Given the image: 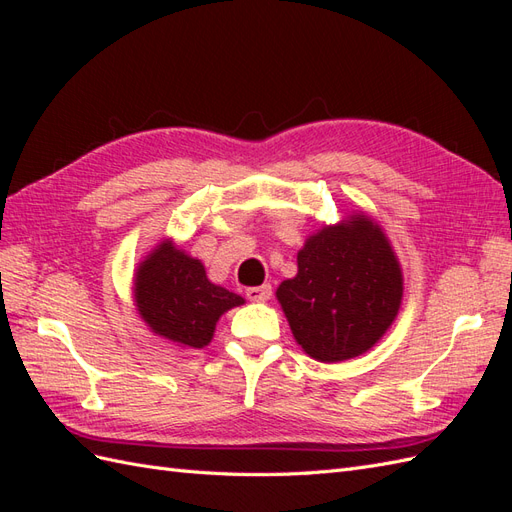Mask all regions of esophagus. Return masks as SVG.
I'll list each match as a JSON object with an SVG mask.
<instances>
[{
    "label": "esophagus",
    "instance_id": "obj_1",
    "mask_svg": "<svg viewBox=\"0 0 512 512\" xmlns=\"http://www.w3.org/2000/svg\"><path fill=\"white\" fill-rule=\"evenodd\" d=\"M245 294H247V299L254 301V303H265V301L271 299V286L269 284H262V286L247 288Z\"/></svg>",
    "mask_w": 512,
    "mask_h": 512
}]
</instances>
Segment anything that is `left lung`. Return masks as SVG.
I'll return each mask as SVG.
<instances>
[{
    "instance_id": "1",
    "label": "left lung",
    "mask_w": 512,
    "mask_h": 512,
    "mask_svg": "<svg viewBox=\"0 0 512 512\" xmlns=\"http://www.w3.org/2000/svg\"><path fill=\"white\" fill-rule=\"evenodd\" d=\"M297 275L275 290L292 337L320 363L374 348L404 299V271L382 226L363 211L322 224L297 254Z\"/></svg>"
}]
</instances>
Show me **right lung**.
Here are the masks:
<instances>
[{
    "label": "right lung",
    "instance_id": "add662e5",
    "mask_svg": "<svg viewBox=\"0 0 512 512\" xmlns=\"http://www.w3.org/2000/svg\"><path fill=\"white\" fill-rule=\"evenodd\" d=\"M134 305L153 335L179 348L211 344L215 324L228 309L245 303L239 294L213 284L198 258L162 239L134 271Z\"/></svg>",
    "mask_w": 512,
    "mask_h": 512
}]
</instances>
